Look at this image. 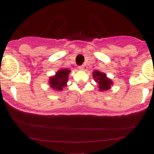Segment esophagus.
Returning <instances> with one entry per match:
<instances>
[{
	"label": "esophagus",
	"instance_id": "34e87169",
	"mask_svg": "<svg viewBox=\"0 0 154 154\" xmlns=\"http://www.w3.org/2000/svg\"><path fill=\"white\" fill-rule=\"evenodd\" d=\"M78 69L79 70H83V69H84V66H82H82H79Z\"/></svg>",
	"mask_w": 154,
	"mask_h": 154
}]
</instances>
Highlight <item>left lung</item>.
<instances>
[{
    "label": "left lung",
    "instance_id": "left-lung-1",
    "mask_svg": "<svg viewBox=\"0 0 154 154\" xmlns=\"http://www.w3.org/2000/svg\"><path fill=\"white\" fill-rule=\"evenodd\" d=\"M93 77H94L95 82H98V87L100 91H107L111 88V85H112V82L111 79L107 78L106 75L103 72L99 71L93 72Z\"/></svg>",
    "mask_w": 154,
    "mask_h": 154
}]
</instances>
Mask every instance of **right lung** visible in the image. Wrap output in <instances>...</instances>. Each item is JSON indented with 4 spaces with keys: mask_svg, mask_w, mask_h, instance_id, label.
Returning <instances> with one entry per match:
<instances>
[{
    "mask_svg": "<svg viewBox=\"0 0 154 154\" xmlns=\"http://www.w3.org/2000/svg\"><path fill=\"white\" fill-rule=\"evenodd\" d=\"M70 70L67 69H63L56 72V75L51 77L49 80L51 87L56 91H62L63 88L66 86L68 80V75Z\"/></svg>",
    "mask_w": 154,
    "mask_h": 154,
    "instance_id": "add662e5",
    "label": "right lung"
}]
</instances>
